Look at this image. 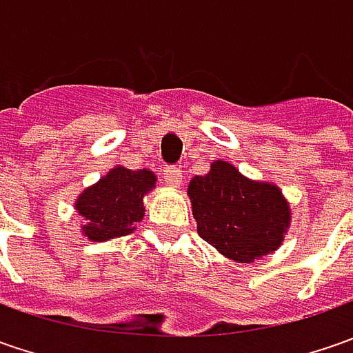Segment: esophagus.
<instances>
[{"mask_svg":"<svg viewBox=\"0 0 353 353\" xmlns=\"http://www.w3.org/2000/svg\"><path fill=\"white\" fill-rule=\"evenodd\" d=\"M163 174H165V183L170 188H179L183 184V172H181V169H176V167H165Z\"/></svg>","mask_w":353,"mask_h":353,"instance_id":"1","label":"esophagus"}]
</instances>
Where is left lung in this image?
I'll return each mask as SVG.
<instances>
[{
  "label": "left lung",
  "mask_w": 353,
  "mask_h": 353,
  "mask_svg": "<svg viewBox=\"0 0 353 353\" xmlns=\"http://www.w3.org/2000/svg\"><path fill=\"white\" fill-rule=\"evenodd\" d=\"M198 236L236 263H253L281 248L291 206L277 184L251 181L228 161H214L188 183Z\"/></svg>",
  "instance_id": "8db88e82"
}]
</instances>
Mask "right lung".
Masks as SVG:
<instances>
[{
    "label": "right lung",
    "instance_id": "right-lung-1",
    "mask_svg": "<svg viewBox=\"0 0 353 353\" xmlns=\"http://www.w3.org/2000/svg\"><path fill=\"white\" fill-rule=\"evenodd\" d=\"M155 186L153 170H131L121 165L108 170L76 198L74 210L84 220L82 236L90 241H108L131 234L145 216L143 198Z\"/></svg>",
    "mask_w": 353,
    "mask_h": 353
}]
</instances>
